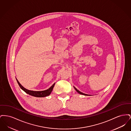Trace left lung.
I'll return each instance as SVG.
<instances>
[{"label": "left lung", "instance_id": "obj_1", "mask_svg": "<svg viewBox=\"0 0 131 131\" xmlns=\"http://www.w3.org/2000/svg\"><path fill=\"white\" fill-rule=\"evenodd\" d=\"M75 90H76V91H77V92H78L79 93L81 94H82V95H86H86H88L87 94H86L83 93H82L79 90H78V89H77L76 88H75Z\"/></svg>", "mask_w": 131, "mask_h": 131}]
</instances>
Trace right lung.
<instances>
[{
	"label": "right lung",
	"instance_id": "right-lung-1",
	"mask_svg": "<svg viewBox=\"0 0 131 131\" xmlns=\"http://www.w3.org/2000/svg\"><path fill=\"white\" fill-rule=\"evenodd\" d=\"M17 81L18 82V83L21 89H22L26 93L28 94L29 95H30L31 96H34V97H46L47 96L50 95V94L51 93L53 88L54 87L55 83H54L51 87L49 88L48 89L44 90V91H32V90H29L25 88V87H23L20 83L19 82V81H18V80L16 79Z\"/></svg>",
	"mask_w": 131,
	"mask_h": 131
}]
</instances>
